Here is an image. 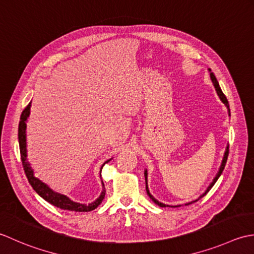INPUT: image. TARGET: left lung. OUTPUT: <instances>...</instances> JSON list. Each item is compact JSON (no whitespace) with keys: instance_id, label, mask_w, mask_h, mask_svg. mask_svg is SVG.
Returning a JSON list of instances; mask_svg holds the SVG:
<instances>
[{"instance_id":"1","label":"left lung","mask_w":254,"mask_h":254,"mask_svg":"<svg viewBox=\"0 0 254 254\" xmlns=\"http://www.w3.org/2000/svg\"><path fill=\"white\" fill-rule=\"evenodd\" d=\"M209 71H210V79H211V81H213V84H214V86H215V89H216V91H217V94H218V96L220 97V100L222 101V103H224V104L227 106V108H228V111H229V114H230V108H229V103H228V100H227V97L225 96V94L224 93H222V91H221V89H220V86H219V84H218V81H217V79H216V76H215V74L213 73V72H211V70L209 69ZM228 154H229V146L227 147V150H226V152H225V157H224V160H222V163H221V167H220V169H219V172H218V174L216 175V178L214 179V181L213 182H211V184L208 186V189L206 190V192L200 196L199 198H201L203 197V196H205L207 193L209 192L210 190V189L213 188L214 186V184L217 182V180L219 179V177L221 175V173H222V171H224V169H225V165H226V162H227V159H228ZM147 171H144V179H146V190H147V194L149 195V197L151 198L154 203H156L158 206H160V207H167L168 205H165V204H162V203H160V201H158L156 198L153 197V196L150 194V192H149V189H148V185H147ZM198 198V199H199ZM197 199V200H198ZM196 200H194V201H190V203H188L186 205H190V204H192V203H195Z\"/></svg>"}]
</instances>
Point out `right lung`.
Instances as JSON below:
<instances>
[{
    "label": "right lung",
    "instance_id": "add662e5",
    "mask_svg": "<svg viewBox=\"0 0 254 254\" xmlns=\"http://www.w3.org/2000/svg\"><path fill=\"white\" fill-rule=\"evenodd\" d=\"M29 112H30V103L22 112V115H20L19 124H18V143H19L20 159H22L23 168H24L26 177L28 179L29 184L32 185V188L36 190V193L40 195L41 197H43L45 200H47L51 205L58 207V208L66 209V210H74V211H91L93 209H95L96 207L102 203L103 199H104L105 190H103L101 196L94 201V203H92L90 205H83V204L75 203V201H72L64 195L54 192V190L49 189L45 183H43L41 181H39L38 179H36L34 177L33 170L30 168L27 160H26V121H27V118L29 116ZM107 162H110V160L106 161L105 163ZM102 184H103V188H104V183Z\"/></svg>",
    "mask_w": 254,
    "mask_h": 254
}]
</instances>
